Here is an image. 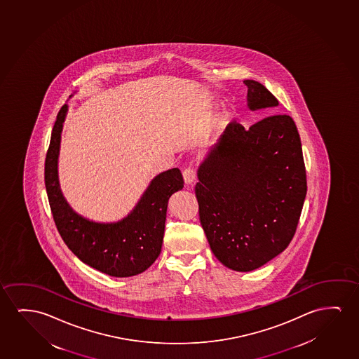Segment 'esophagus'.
Listing matches in <instances>:
<instances>
[{"instance_id":"obj_1","label":"esophagus","mask_w":359,"mask_h":359,"mask_svg":"<svg viewBox=\"0 0 359 359\" xmlns=\"http://www.w3.org/2000/svg\"><path fill=\"white\" fill-rule=\"evenodd\" d=\"M196 177H197V173H196L194 168L188 167V168H186V170L183 171V178H184L186 184H192V183L196 181Z\"/></svg>"}]
</instances>
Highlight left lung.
I'll list each match as a JSON object with an SVG mask.
<instances>
[{"label":"left lung","instance_id":"obj_1","mask_svg":"<svg viewBox=\"0 0 359 359\" xmlns=\"http://www.w3.org/2000/svg\"><path fill=\"white\" fill-rule=\"evenodd\" d=\"M243 83L251 111L278 106L262 83ZM198 180L199 220L224 266L250 272L288 248L308 189L290 116H266L248 129L230 123L198 168Z\"/></svg>","mask_w":359,"mask_h":359}]
</instances>
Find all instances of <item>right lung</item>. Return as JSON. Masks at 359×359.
Instances as JSON below:
<instances>
[{
    "instance_id": "add662e5",
    "label": "right lung",
    "mask_w": 359,
    "mask_h": 359,
    "mask_svg": "<svg viewBox=\"0 0 359 359\" xmlns=\"http://www.w3.org/2000/svg\"><path fill=\"white\" fill-rule=\"evenodd\" d=\"M67 104L61 107L46 152L44 180L51 212L66 246L82 262L111 277H132L147 271L161 252L167 204L183 188L178 168L152 180L140 201L124 219L96 222L79 215L61 192L57 176L62 124Z\"/></svg>"
}]
</instances>
